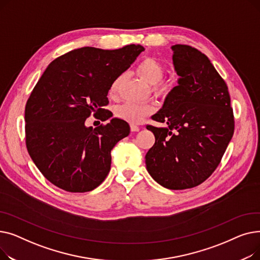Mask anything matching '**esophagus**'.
Returning a JSON list of instances; mask_svg holds the SVG:
<instances>
[{"label":"esophagus","instance_id":"34e87169","mask_svg":"<svg viewBox=\"0 0 260 260\" xmlns=\"http://www.w3.org/2000/svg\"><path fill=\"white\" fill-rule=\"evenodd\" d=\"M139 129H140V127L138 126V125H136V124H131V131L132 132H139Z\"/></svg>","mask_w":260,"mask_h":260}]
</instances>
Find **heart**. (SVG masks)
<instances>
[{"mask_svg": "<svg viewBox=\"0 0 260 260\" xmlns=\"http://www.w3.org/2000/svg\"><path fill=\"white\" fill-rule=\"evenodd\" d=\"M136 73L143 79L147 84L152 85L153 90L156 93H165L168 90V85L161 82V79L165 75V68L162 64L152 57H146L142 59L137 66ZM124 79V75H118L109 86V93L115 95L120 87L121 82ZM154 112V106L151 103H138V102H125L121 104L116 109V115L122 120H125L129 123H139L146 116L151 115Z\"/></svg>", "mask_w": 260, "mask_h": 260, "instance_id": "heart-1", "label": "heart"}]
</instances>
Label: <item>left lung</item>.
<instances>
[{"label":"left lung","mask_w":260,"mask_h":260,"mask_svg":"<svg viewBox=\"0 0 260 260\" xmlns=\"http://www.w3.org/2000/svg\"><path fill=\"white\" fill-rule=\"evenodd\" d=\"M178 85L152 119L167 127L146 125L155 144L145 156L146 170L170 189L192 188L219 165L234 134V115L224 80L198 49L172 46Z\"/></svg>","instance_id":"left-lung-1"}]
</instances>
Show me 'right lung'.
Wrapping results in <instances>:
<instances>
[{"label":"right lung","mask_w":260,"mask_h":260,"mask_svg":"<svg viewBox=\"0 0 260 260\" xmlns=\"http://www.w3.org/2000/svg\"><path fill=\"white\" fill-rule=\"evenodd\" d=\"M144 50L131 44L119 49H74L53 60L36 84L25 106L26 147L52 184L71 193L99 186L111 170V152L129 134L128 123L113 118L92 128L85 120L93 113L105 121L103 108L113 80Z\"/></svg>","instance_id":"add662e5"}]
</instances>
